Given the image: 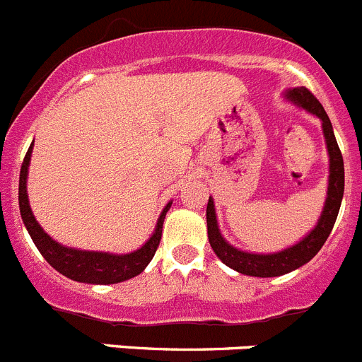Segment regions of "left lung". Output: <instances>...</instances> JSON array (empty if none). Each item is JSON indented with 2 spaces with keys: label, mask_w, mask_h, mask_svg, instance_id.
<instances>
[{
  "label": "left lung",
  "mask_w": 362,
  "mask_h": 362,
  "mask_svg": "<svg viewBox=\"0 0 362 362\" xmlns=\"http://www.w3.org/2000/svg\"><path fill=\"white\" fill-rule=\"evenodd\" d=\"M282 95L286 101L293 103L295 106L322 120L323 139H325L327 154H329V185H327V197L323 202L322 215H320L316 226L295 245L270 254L249 252V250L236 249L235 245H230L220 233L215 201L213 197H209L208 208H206V222H208V238L213 252L223 264L236 270L238 274L252 275V277H279V275L290 274L311 261L329 238L334 222L338 218L343 192H345V167H343L341 151L336 142L332 124H330L323 106L305 87L288 88Z\"/></svg>",
  "instance_id": "left-lung-1"
}]
</instances>
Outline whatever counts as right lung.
<instances>
[{
	"mask_svg": "<svg viewBox=\"0 0 362 362\" xmlns=\"http://www.w3.org/2000/svg\"><path fill=\"white\" fill-rule=\"evenodd\" d=\"M32 151L33 142L26 156H24L23 165H21L19 209L21 218H23L24 226L28 229L33 243L44 256V259L65 277L78 282H87V284H117V282L127 281V279H133L135 275L142 274L154 257L158 245H160L161 227H163L165 215L170 209L172 201L167 202L161 215L158 216L156 227H154L151 238L133 252L112 254L101 252V250H80L74 249V247H65L47 235L46 230L40 227V223L37 222L35 215L30 208L26 183H28V167L30 161H32Z\"/></svg>",
	"mask_w": 362,
	"mask_h": 362,
	"instance_id": "1",
	"label": "right lung"
}]
</instances>
